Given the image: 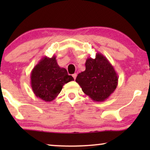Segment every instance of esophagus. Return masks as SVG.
<instances>
[{"label":"esophagus","instance_id":"esophagus-1","mask_svg":"<svg viewBox=\"0 0 150 150\" xmlns=\"http://www.w3.org/2000/svg\"><path fill=\"white\" fill-rule=\"evenodd\" d=\"M76 76H77V74H74L72 75V76H73V78H74V79H76Z\"/></svg>","mask_w":150,"mask_h":150}]
</instances>
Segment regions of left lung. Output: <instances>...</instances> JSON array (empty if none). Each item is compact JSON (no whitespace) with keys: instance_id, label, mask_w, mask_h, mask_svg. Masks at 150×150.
I'll list each match as a JSON object with an SVG mask.
<instances>
[{"instance_id":"left-lung-1","label":"left lung","mask_w":150,"mask_h":150,"mask_svg":"<svg viewBox=\"0 0 150 150\" xmlns=\"http://www.w3.org/2000/svg\"><path fill=\"white\" fill-rule=\"evenodd\" d=\"M85 67V70L78 74L76 82L92 100L104 101L118 85V76L114 67L100 52L96 53L95 59L87 58Z\"/></svg>"}]
</instances>
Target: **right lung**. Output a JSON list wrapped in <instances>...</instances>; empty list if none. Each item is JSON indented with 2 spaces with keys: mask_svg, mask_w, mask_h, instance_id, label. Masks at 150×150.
<instances>
[{
  "mask_svg": "<svg viewBox=\"0 0 150 150\" xmlns=\"http://www.w3.org/2000/svg\"><path fill=\"white\" fill-rule=\"evenodd\" d=\"M74 81L66 69L60 67L56 56L43 57L30 73V85L36 97L45 102H51L57 97L63 86Z\"/></svg>",
  "mask_w": 150,
  "mask_h": 150,
  "instance_id": "right-lung-1",
  "label": "right lung"
}]
</instances>
